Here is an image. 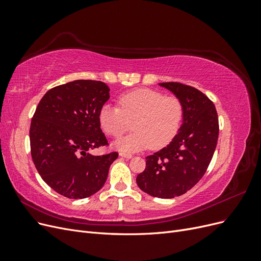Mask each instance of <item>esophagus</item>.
I'll use <instances>...</instances> for the list:
<instances>
[{
	"instance_id": "1",
	"label": "esophagus",
	"mask_w": 261,
	"mask_h": 261,
	"mask_svg": "<svg viewBox=\"0 0 261 261\" xmlns=\"http://www.w3.org/2000/svg\"><path fill=\"white\" fill-rule=\"evenodd\" d=\"M120 155L123 158H126V159H130V158L133 156L130 153H126V152H120Z\"/></svg>"
}]
</instances>
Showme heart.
<instances>
[{
  "instance_id": "b5f03b06",
  "label": "heart",
  "mask_w": 261,
  "mask_h": 261,
  "mask_svg": "<svg viewBox=\"0 0 261 261\" xmlns=\"http://www.w3.org/2000/svg\"><path fill=\"white\" fill-rule=\"evenodd\" d=\"M118 105L120 108L102 106L98 118L102 130L112 137H120L133 123L135 132L114 143V147L121 151L135 152L150 146L161 149L175 138L183 123L181 100L158 90H133L118 98Z\"/></svg>"
}]
</instances>
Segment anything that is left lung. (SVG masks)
<instances>
[{
  "label": "left lung",
  "instance_id": "1",
  "mask_svg": "<svg viewBox=\"0 0 261 261\" xmlns=\"http://www.w3.org/2000/svg\"><path fill=\"white\" fill-rule=\"evenodd\" d=\"M184 105V118L175 138L146 158L136 181L158 198H174L194 187L206 173L215 153L219 122L213 102L198 89L180 83H161Z\"/></svg>",
  "mask_w": 261,
  "mask_h": 261
}]
</instances>
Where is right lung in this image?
<instances>
[{
  "label": "right lung",
  "instance_id": "1",
  "mask_svg": "<svg viewBox=\"0 0 261 261\" xmlns=\"http://www.w3.org/2000/svg\"><path fill=\"white\" fill-rule=\"evenodd\" d=\"M102 82L78 80L54 87L39 102L30 124V150L42 179L67 198H87L105 185L117 152L92 155L108 145L99 111L110 99Z\"/></svg>",
  "mask_w": 261,
  "mask_h": 261
}]
</instances>
